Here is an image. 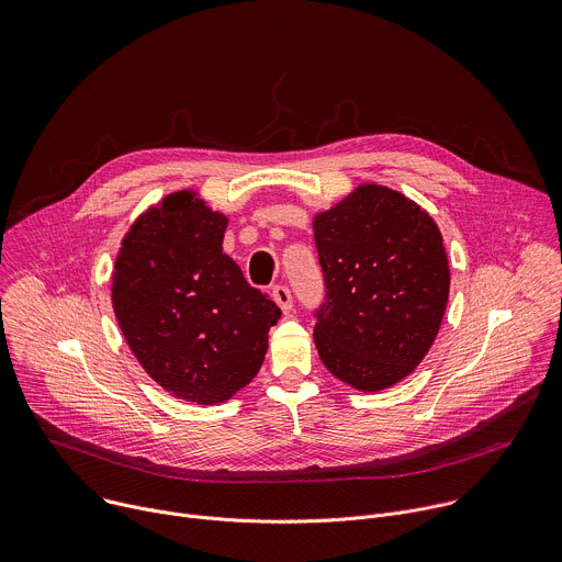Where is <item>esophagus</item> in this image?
<instances>
[{"label": "esophagus", "mask_w": 562, "mask_h": 562, "mask_svg": "<svg viewBox=\"0 0 562 562\" xmlns=\"http://www.w3.org/2000/svg\"><path fill=\"white\" fill-rule=\"evenodd\" d=\"M272 296L277 301V305L288 314L292 310V294L288 290V285H274L272 288Z\"/></svg>", "instance_id": "esophagus-1"}]
</instances>
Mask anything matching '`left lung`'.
Here are the masks:
<instances>
[{"label":"left lung","instance_id":"8db88e82","mask_svg":"<svg viewBox=\"0 0 562 562\" xmlns=\"http://www.w3.org/2000/svg\"><path fill=\"white\" fill-rule=\"evenodd\" d=\"M325 301L314 312L323 366L361 392L416 370L450 296V266L434 218L385 186L366 183L314 216Z\"/></svg>","mask_w":562,"mask_h":562}]
</instances>
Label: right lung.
<instances>
[{
    "label": "right lung",
    "mask_w": 562,
    "mask_h": 562,
    "mask_svg": "<svg viewBox=\"0 0 562 562\" xmlns=\"http://www.w3.org/2000/svg\"><path fill=\"white\" fill-rule=\"evenodd\" d=\"M226 226L196 192H172L133 223L112 272L133 355L166 392L196 405L228 401L257 376L281 318L223 255Z\"/></svg>",
    "instance_id": "obj_1"
}]
</instances>
